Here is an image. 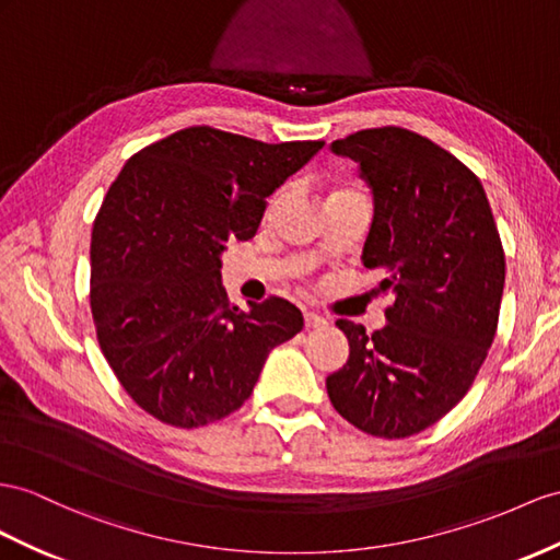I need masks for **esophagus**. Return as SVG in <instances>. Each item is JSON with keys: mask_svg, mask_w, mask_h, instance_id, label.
Listing matches in <instances>:
<instances>
[{"mask_svg": "<svg viewBox=\"0 0 560 560\" xmlns=\"http://www.w3.org/2000/svg\"><path fill=\"white\" fill-rule=\"evenodd\" d=\"M328 322L317 312H305V326L307 328H324Z\"/></svg>", "mask_w": 560, "mask_h": 560, "instance_id": "1", "label": "esophagus"}]
</instances>
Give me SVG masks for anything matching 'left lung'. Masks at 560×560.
<instances>
[{"mask_svg":"<svg viewBox=\"0 0 560 560\" xmlns=\"http://www.w3.org/2000/svg\"><path fill=\"white\" fill-rule=\"evenodd\" d=\"M374 194L362 262L395 303L366 336L338 319L348 364L326 378L342 419L376 438H409L440 421L476 381L490 350L506 260L480 179L430 139L376 127L336 139Z\"/></svg>","mask_w":560,"mask_h":560,"instance_id":"1","label":"left lung"}]
</instances>
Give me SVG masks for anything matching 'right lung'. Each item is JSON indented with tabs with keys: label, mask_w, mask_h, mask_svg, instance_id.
Listing matches in <instances>:
<instances>
[{
	"label": "right lung",
	"mask_w": 560,
	"mask_h": 560,
	"mask_svg": "<svg viewBox=\"0 0 560 560\" xmlns=\"http://www.w3.org/2000/svg\"><path fill=\"white\" fill-rule=\"evenodd\" d=\"M324 141L265 143L189 127L135 153L92 232V317L125 393L175 428L250 397L271 348L303 328L289 300L229 305L222 253L255 236L267 198Z\"/></svg>",
	"instance_id": "add662e5"
}]
</instances>
